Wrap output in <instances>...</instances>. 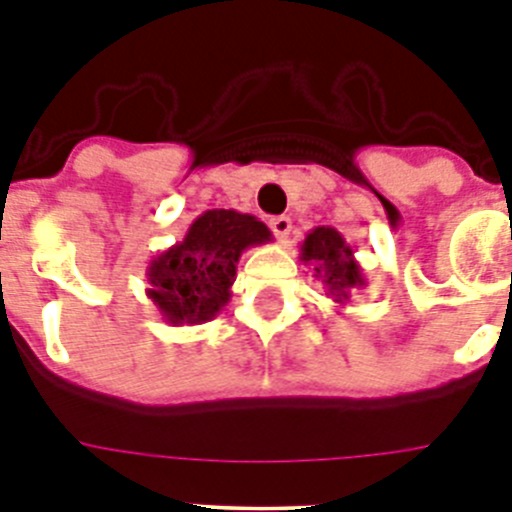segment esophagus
<instances>
[{
    "label": "esophagus",
    "mask_w": 512,
    "mask_h": 512,
    "mask_svg": "<svg viewBox=\"0 0 512 512\" xmlns=\"http://www.w3.org/2000/svg\"><path fill=\"white\" fill-rule=\"evenodd\" d=\"M269 228H271V233L277 235L279 241H287L289 230H292V220H289L287 215L271 217V220H269Z\"/></svg>",
    "instance_id": "esophagus-1"
}]
</instances>
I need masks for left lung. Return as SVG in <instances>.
I'll list each match as a JSON object with an SVG mask.
<instances>
[{
	"label": "left lung",
	"instance_id": "obj_1",
	"mask_svg": "<svg viewBox=\"0 0 512 512\" xmlns=\"http://www.w3.org/2000/svg\"><path fill=\"white\" fill-rule=\"evenodd\" d=\"M300 261L312 266V277H318L325 287V295L333 297L336 305H346L351 292L366 287L364 271L354 256V248L346 238L330 225L312 228L300 243Z\"/></svg>",
	"mask_w": 512,
	"mask_h": 512
}]
</instances>
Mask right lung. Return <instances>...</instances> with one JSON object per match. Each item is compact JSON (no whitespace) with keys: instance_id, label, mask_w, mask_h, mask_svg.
I'll use <instances>...</instances> for the list:
<instances>
[{"instance_id":"right-lung-1","label":"right lung","mask_w":512,"mask_h":512,"mask_svg":"<svg viewBox=\"0 0 512 512\" xmlns=\"http://www.w3.org/2000/svg\"><path fill=\"white\" fill-rule=\"evenodd\" d=\"M269 241L271 230L248 212H202L182 241L151 259L148 300L169 325L207 323L230 302L241 253Z\"/></svg>"}]
</instances>
